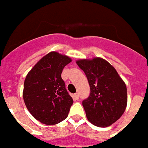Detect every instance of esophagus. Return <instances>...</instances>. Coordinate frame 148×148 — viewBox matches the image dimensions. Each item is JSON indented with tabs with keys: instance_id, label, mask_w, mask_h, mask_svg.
Segmentation results:
<instances>
[{
	"instance_id": "esophagus-1",
	"label": "esophagus",
	"mask_w": 148,
	"mask_h": 148,
	"mask_svg": "<svg viewBox=\"0 0 148 148\" xmlns=\"http://www.w3.org/2000/svg\"><path fill=\"white\" fill-rule=\"evenodd\" d=\"M73 98H74V101H77V100L79 99V94L77 93H74V95H73Z\"/></svg>"
}]
</instances>
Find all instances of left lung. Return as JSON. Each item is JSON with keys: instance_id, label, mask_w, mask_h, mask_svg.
<instances>
[{"instance_id": "left-lung-1", "label": "left lung", "mask_w": 148, "mask_h": 148, "mask_svg": "<svg viewBox=\"0 0 148 148\" xmlns=\"http://www.w3.org/2000/svg\"><path fill=\"white\" fill-rule=\"evenodd\" d=\"M89 82L90 94L82 101L90 123L97 127L110 126L120 119L127 106V87L109 62L101 58L76 62Z\"/></svg>"}]
</instances>
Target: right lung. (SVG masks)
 Returning <instances> with one entry per match:
<instances>
[{
  "mask_svg": "<svg viewBox=\"0 0 148 148\" xmlns=\"http://www.w3.org/2000/svg\"><path fill=\"white\" fill-rule=\"evenodd\" d=\"M71 61L66 55L51 51L43 56L26 76L23 91L25 106L42 124L54 125L67 117L74 101L61 74Z\"/></svg>",
  "mask_w": 148,
  "mask_h": 148,
  "instance_id": "1",
  "label": "right lung"
}]
</instances>
